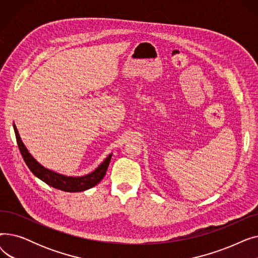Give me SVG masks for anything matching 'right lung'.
Returning a JSON list of instances; mask_svg holds the SVG:
<instances>
[{
	"label": "right lung",
	"mask_w": 258,
	"mask_h": 258,
	"mask_svg": "<svg viewBox=\"0 0 258 258\" xmlns=\"http://www.w3.org/2000/svg\"><path fill=\"white\" fill-rule=\"evenodd\" d=\"M13 130H15L16 133V137H17V142L20 148V152L23 156V159L25 161V163L27 166L29 167V169L32 171V173L35 175L36 178L39 180H42L49 186H52L53 188L59 189V190L67 191V192H80V191H85L87 189H90L94 187L95 185H97L105 175L106 169L108 167V164H110V161L112 159V155H108L102 163L99 164V166L93 170L92 172L81 175V177H71V175H64L61 173H58L56 171H53L51 169L46 168L42 164L37 162L33 156L29 153V151L27 150L26 145L21 139V136L19 134V131L16 126V124L13 123Z\"/></svg>",
	"instance_id": "right-lung-1"
}]
</instances>
